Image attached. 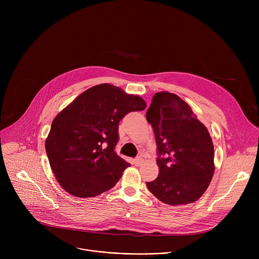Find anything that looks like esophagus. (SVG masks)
Returning <instances> with one entry per match:
<instances>
[{
	"label": "esophagus",
	"instance_id": "obj_1",
	"mask_svg": "<svg viewBox=\"0 0 259 259\" xmlns=\"http://www.w3.org/2000/svg\"><path fill=\"white\" fill-rule=\"evenodd\" d=\"M142 162H143V160H142V158H141V157H137V158H135V159H134V164H135L136 166L141 165V164H142Z\"/></svg>",
	"mask_w": 259,
	"mask_h": 259
}]
</instances>
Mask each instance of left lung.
<instances>
[{
	"instance_id": "left-lung-1",
	"label": "left lung",
	"mask_w": 259,
	"mask_h": 259,
	"mask_svg": "<svg viewBox=\"0 0 259 259\" xmlns=\"http://www.w3.org/2000/svg\"><path fill=\"white\" fill-rule=\"evenodd\" d=\"M146 120L155 133L159 176L146 182L161 202L187 205L199 200L214 174V147L207 128L179 96L154 95Z\"/></svg>"
}]
</instances>
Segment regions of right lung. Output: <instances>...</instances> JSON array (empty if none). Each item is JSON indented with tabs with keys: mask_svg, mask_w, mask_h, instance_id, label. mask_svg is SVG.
Here are the masks:
<instances>
[{
	"mask_svg": "<svg viewBox=\"0 0 259 259\" xmlns=\"http://www.w3.org/2000/svg\"><path fill=\"white\" fill-rule=\"evenodd\" d=\"M145 107L141 97L100 84L61 110L52 122L45 146L51 169L65 192L92 198L115 186L130 166L115 152L119 123L128 113Z\"/></svg>",
	"mask_w": 259,
	"mask_h": 259,
	"instance_id": "add662e5",
	"label": "right lung"
}]
</instances>
